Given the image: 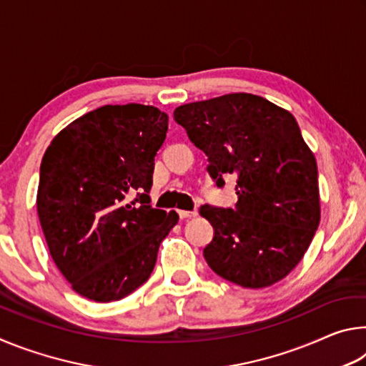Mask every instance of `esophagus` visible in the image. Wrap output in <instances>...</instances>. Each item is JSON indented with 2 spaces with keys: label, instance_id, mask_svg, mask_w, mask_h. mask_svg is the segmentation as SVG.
<instances>
[{
  "label": "esophagus",
  "instance_id": "1",
  "mask_svg": "<svg viewBox=\"0 0 366 366\" xmlns=\"http://www.w3.org/2000/svg\"><path fill=\"white\" fill-rule=\"evenodd\" d=\"M179 216H181L182 219L185 218H194V216H197V212L194 209V212H187V209H179Z\"/></svg>",
  "mask_w": 366,
  "mask_h": 366
}]
</instances>
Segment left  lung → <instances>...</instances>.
<instances>
[{
    "mask_svg": "<svg viewBox=\"0 0 366 366\" xmlns=\"http://www.w3.org/2000/svg\"><path fill=\"white\" fill-rule=\"evenodd\" d=\"M174 119L208 157L218 187L237 176L235 208H200L214 229L203 250L209 268L250 289L281 281L320 224L317 159L295 117L258 95L229 94L182 104Z\"/></svg>",
    "mask_w": 366,
    "mask_h": 366,
    "instance_id": "obj_1",
    "label": "left lung"
}]
</instances>
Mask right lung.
Segmentation results:
<instances>
[{
  "label": "right lung",
  "mask_w": 366,
  "mask_h": 366,
  "mask_svg": "<svg viewBox=\"0 0 366 366\" xmlns=\"http://www.w3.org/2000/svg\"><path fill=\"white\" fill-rule=\"evenodd\" d=\"M168 114L107 104L64 127L43 154L36 212L49 253L77 294L121 300L154 268L176 212L152 208L154 154Z\"/></svg>",
  "instance_id": "obj_1"
}]
</instances>
